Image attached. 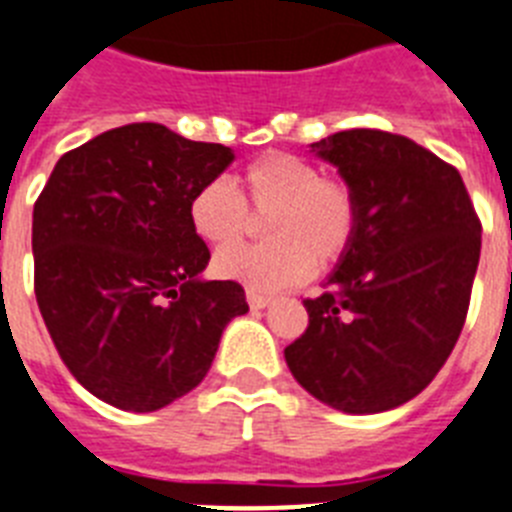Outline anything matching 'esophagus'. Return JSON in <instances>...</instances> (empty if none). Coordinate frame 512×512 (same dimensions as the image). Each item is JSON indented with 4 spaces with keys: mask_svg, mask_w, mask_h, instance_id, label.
I'll return each instance as SVG.
<instances>
[{
    "mask_svg": "<svg viewBox=\"0 0 512 512\" xmlns=\"http://www.w3.org/2000/svg\"><path fill=\"white\" fill-rule=\"evenodd\" d=\"M269 303H272V298H269V295H261V292L248 290V305H251L253 310L266 308V305H269Z\"/></svg>",
    "mask_w": 512,
    "mask_h": 512,
    "instance_id": "34e87169",
    "label": "esophagus"
}]
</instances>
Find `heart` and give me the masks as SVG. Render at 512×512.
Returning <instances> with one entry per match:
<instances>
[{
    "mask_svg": "<svg viewBox=\"0 0 512 512\" xmlns=\"http://www.w3.org/2000/svg\"><path fill=\"white\" fill-rule=\"evenodd\" d=\"M243 196L225 178L194 191L189 220L194 233L214 248V272L253 292L300 285L318 266L344 259L357 233L360 204L344 178L323 176L316 163L292 152H266L246 165ZM251 206L269 213L266 247L227 249L247 232Z\"/></svg>",
    "mask_w": 512,
    "mask_h": 512,
    "instance_id": "1",
    "label": "heart"
}]
</instances>
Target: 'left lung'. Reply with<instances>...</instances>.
Listing matches in <instances>:
<instances>
[{"label": "left lung", "mask_w": 512, "mask_h": 512, "mask_svg": "<svg viewBox=\"0 0 512 512\" xmlns=\"http://www.w3.org/2000/svg\"><path fill=\"white\" fill-rule=\"evenodd\" d=\"M360 204L357 233L318 298L308 329L285 349L295 381L347 414L414 399L464 329L482 222L461 173L412 139L336 131L310 144Z\"/></svg>", "instance_id": "8db88e82"}]
</instances>
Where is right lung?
<instances>
[{
  "mask_svg": "<svg viewBox=\"0 0 512 512\" xmlns=\"http://www.w3.org/2000/svg\"><path fill=\"white\" fill-rule=\"evenodd\" d=\"M235 155L163 124L103 131L59 157L33 207L36 300L69 373L124 412H155L204 381L238 282H207L189 202Z\"/></svg>",
  "mask_w": 512,
  "mask_h": 512,
  "instance_id": "1",
  "label": "right lung"
}]
</instances>
